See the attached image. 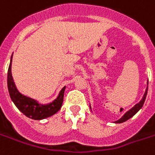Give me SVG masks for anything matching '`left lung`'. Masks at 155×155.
Returning a JSON list of instances; mask_svg holds the SVG:
<instances>
[{"label": "left lung", "mask_w": 155, "mask_h": 155, "mask_svg": "<svg viewBox=\"0 0 155 155\" xmlns=\"http://www.w3.org/2000/svg\"><path fill=\"white\" fill-rule=\"evenodd\" d=\"M147 87H148V80H147V88H146V90H145V93L143 94V96H142V99L140 100V102L139 103H137L136 104H135L131 109H130L128 111H126L125 113L124 114V116L121 117L120 119H118V120L115 121V123L116 124H121V123H124V122H125L128 119H130L135 114H136L141 109V107L143 106V104H144V102H145V99H146V97H147ZM90 109L92 110L91 108V104H90Z\"/></svg>", "instance_id": "1"}]
</instances>
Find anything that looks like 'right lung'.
<instances>
[{"label": "right lung", "instance_id": "add662e5", "mask_svg": "<svg viewBox=\"0 0 155 155\" xmlns=\"http://www.w3.org/2000/svg\"><path fill=\"white\" fill-rule=\"evenodd\" d=\"M12 59L13 54L11 56L8 71V88L10 98L15 106L27 117L34 120H42L56 114L61 109L66 87H62L56 99L47 104H42L37 99L25 96L19 93L12 76Z\"/></svg>", "mask_w": 155, "mask_h": 155}]
</instances>
